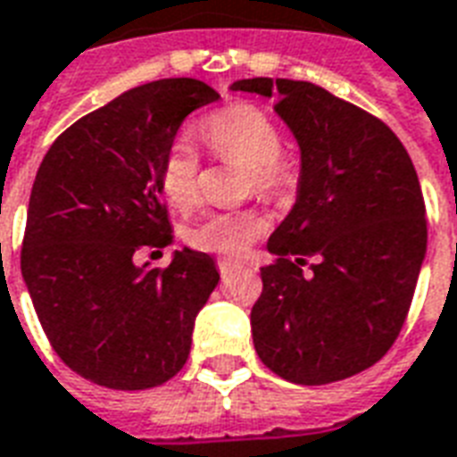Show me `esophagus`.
<instances>
[{
  "label": "esophagus",
  "mask_w": 457,
  "mask_h": 457,
  "mask_svg": "<svg viewBox=\"0 0 457 457\" xmlns=\"http://www.w3.org/2000/svg\"><path fill=\"white\" fill-rule=\"evenodd\" d=\"M242 266V261L237 259H218V270L220 273H229V270H235V268Z\"/></svg>",
  "instance_id": "34e87169"
}]
</instances>
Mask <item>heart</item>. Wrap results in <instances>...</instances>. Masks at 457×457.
<instances>
[{"label":"heart","instance_id":"heart-1","mask_svg":"<svg viewBox=\"0 0 457 457\" xmlns=\"http://www.w3.org/2000/svg\"><path fill=\"white\" fill-rule=\"evenodd\" d=\"M204 141L225 160L246 170L244 187L259 196L280 198L297 189L302 160L280 145V129L259 104L235 103L211 114L201 124ZM160 191L172 208L191 211L198 204V158L189 141L174 138L160 158ZM268 228L256 208L218 211L189 225L187 244L208 253H239Z\"/></svg>","mask_w":457,"mask_h":457}]
</instances>
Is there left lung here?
<instances>
[{"label": "left lung", "instance_id": "1", "mask_svg": "<svg viewBox=\"0 0 457 457\" xmlns=\"http://www.w3.org/2000/svg\"><path fill=\"white\" fill-rule=\"evenodd\" d=\"M232 90L275 97L302 151L297 204L268 239L278 259L261 268L256 353L285 381L350 378L391 350L412 304L427 252L412 160L378 117L321 86L244 79Z\"/></svg>", "mask_w": 457, "mask_h": 457}]
</instances>
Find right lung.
Listing matches in <instances>:
<instances>
[{
	"instance_id": "right-lung-1",
	"label": "right lung",
	"mask_w": 457,
	"mask_h": 457,
	"mask_svg": "<svg viewBox=\"0 0 457 457\" xmlns=\"http://www.w3.org/2000/svg\"><path fill=\"white\" fill-rule=\"evenodd\" d=\"M218 97L196 79L127 90L59 134L35 174L21 273L52 350L97 386L145 391L187 364L220 280L213 259L184 249L151 268L136 253L172 244L160 158L184 117Z\"/></svg>"
}]
</instances>
